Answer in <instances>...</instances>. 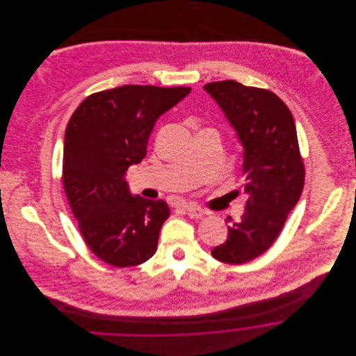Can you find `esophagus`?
Listing matches in <instances>:
<instances>
[{
	"label": "esophagus",
	"mask_w": 356,
	"mask_h": 356,
	"mask_svg": "<svg viewBox=\"0 0 356 356\" xmlns=\"http://www.w3.org/2000/svg\"><path fill=\"white\" fill-rule=\"evenodd\" d=\"M186 212H188L189 218H193V219L202 218L204 213H205V212H204L203 208L197 207L196 204H188V205H186Z\"/></svg>",
	"instance_id": "1"
}]
</instances>
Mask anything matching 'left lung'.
Listing matches in <instances>:
<instances>
[{
    "label": "left lung",
    "instance_id": "left-lung-1",
    "mask_svg": "<svg viewBox=\"0 0 356 356\" xmlns=\"http://www.w3.org/2000/svg\"><path fill=\"white\" fill-rule=\"evenodd\" d=\"M204 90L244 149L243 186L248 195L241 219L227 226L226 243L211 254L219 261L241 264L266 252L278 237L303 192L305 164L293 116L273 92L230 79L207 83Z\"/></svg>",
    "mask_w": 356,
    "mask_h": 356
}]
</instances>
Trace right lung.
I'll list each match as a JSON object with an SVG mask.
<instances>
[{
    "label": "right lung",
    "mask_w": 356,
    "mask_h": 356,
    "mask_svg": "<svg viewBox=\"0 0 356 356\" xmlns=\"http://www.w3.org/2000/svg\"><path fill=\"white\" fill-rule=\"evenodd\" d=\"M191 88L126 85L86 97L64 136L63 185L92 252L115 267L152 257L170 216L164 200L134 196L126 181L141 163L156 120Z\"/></svg>",
    "instance_id": "add662e5"
}]
</instances>
